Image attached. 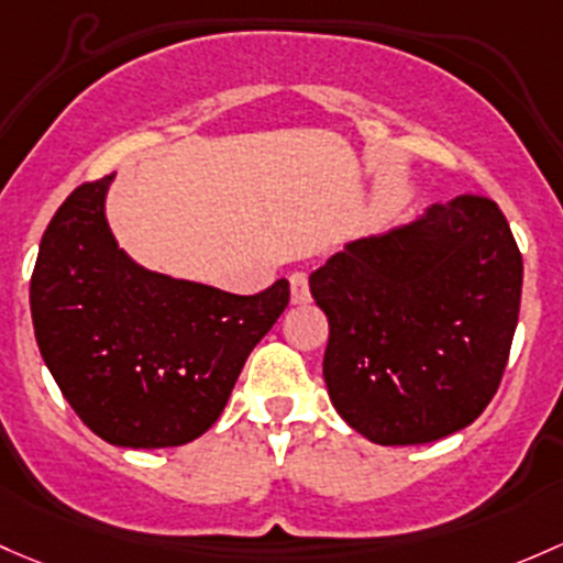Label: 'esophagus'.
Instances as JSON below:
<instances>
[{
    "label": "esophagus",
    "instance_id": "obj_1",
    "mask_svg": "<svg viewBox=\"0 0 563 563\" xmlns=\"http://www.w3.org/2000/svg\"><path fill=\"white\" fill-rule=\"evenodd\" d=\"M288 283H291V301H294V305H305V301L310 299V283H307L305 272H294V275L288 277Z\"/></svg>",
    "mask_w": 563,
    "mask_h": 563
}]
</instances>
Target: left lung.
<instances>
[{"mask_svg":"<svg viewBox=\"0 0 563 563\" xmlns=\"http://www.w3.org/2000/svg\"><path fill=\"white\" fill-rule=\"evenodd\" d=\"M520 286L510 223L481 194L347 242L310 275L329 318L331 405L377 445H423L470 426L505 375Z\"/></svg>","mask_w":563,"mask_h":563,"instance_id":"obj_1","label":"left lung"}]
</instances>
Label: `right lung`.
I'll list each match as a JSON object with an SVG mask.
<instances>
[{
	"label": "right lung",
	"mask_w": 563,
	"mask_h": 563,
	"mask_svg": "<svg viewBox=\"0 0 563 563\" xmlns=\"http://www.w3.org/2000/svg\"><path fill=\"white\" fill-rule=\"evenodd\" d=\"M112 175L47 223L32 272L40 353L80 421L118 448H177L227 407L242 366L288 307V280L236 297L145 269L104 216Z\"/></svg>",
	"instance_id": "1"
}]
</instances>
